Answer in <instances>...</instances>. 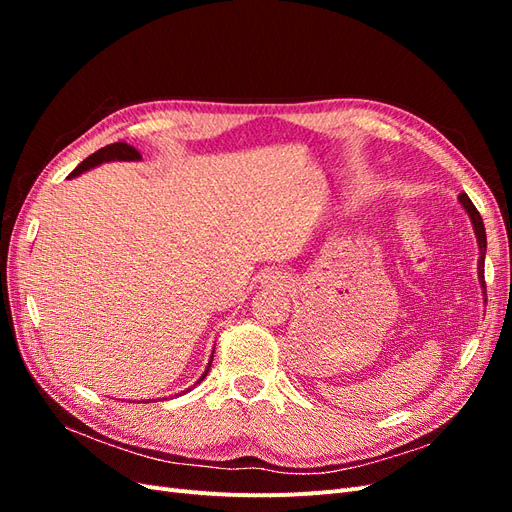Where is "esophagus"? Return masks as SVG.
Returning a JSON list of instances; mask_svg holds the SVG:
<instances>
[{
  "label": "esophagus",
  "mask_w": 512,
  "mask_h": 512,
  "mask_svg": "<svg viewBox=\"0 0 512 512\" xmlns=\"http://www.w3.org/2000/svg\"><path fill=\"white\" fill-rule=\"evenodd\" d=\"M265 284H267V286H284L280 275H271V277H267V282H265Z\"/></svg>",
  "instance_id": "1"
}]
</instances>
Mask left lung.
I'll use <instances>...</instances> for the list:
<instances>
[{"mask_svg":"<svg viewBox=\"0 0 512 512\" xmlns=\"http://www.w3.org/2000/svg\"><path fill=\"white\" fill-rule=\"evenodd\" d=\"M459 203L466 207V211L470 213V220L474 224V232H476V239H478V247H480V260H478V280L480 284L485 286V252H487V235H485V224H483V218H480L478 209L474 207L472 200L468 198V194H459ZM487 294V290H485Z\"/></svg>","mask_w":512,"mask_h":512,"instance_id":"1","label":"left lung"}]
</instances>
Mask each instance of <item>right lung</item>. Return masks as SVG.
Listing matches in <instances>:
<instances>
[{"label":"right lung","instance_id":"obj_1","mask_svg":"<svg viewBox=\"0 0 512 512\" xmlns=\"http://www.w3.org/2000/svg\"><path fill=\"white\" fill-rule=\"evenodd\" d=\"M108 160H141V151L134 149V147L128 145V143L106 145V147L98 149L96 153H91V156H89L87 160H83L79 166H76V168L72 170V173H70V177L81 175V173H85V170L94 168V166H98V164H102V162H108ZM207 371H209V369H207ZM207 371H205V376H207ZM205 376H203V378H205ZM203 378H200V380H203Z\"/></svg>","mask_w":512,"mask_h":512}]
</instances>
